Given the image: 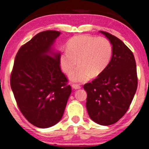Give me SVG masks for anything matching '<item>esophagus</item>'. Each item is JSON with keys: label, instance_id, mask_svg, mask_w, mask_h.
<instances>
[{"label": "esophagus", "instance_id": "obj_1", "mask_svg": "<svg viewBox=\"0 0 149 149\" xmlns=\"http://www.w3.org/2000/svg\"><path fill=\"white\" fill-rule=\"evenodd\" d=\"M72 87L73 89H75V90H77V89H79V88H81V87L79 86V85H77V84H73V85H72Z\"/></svg>", "mask_w": 149, "mask_h": 149}]
</instances>
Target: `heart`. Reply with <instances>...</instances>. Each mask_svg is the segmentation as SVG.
I'll list each match as a JSON object with an SVG mask.
<instances>
[{
  "instance_id": "obj_1",
  "label": "heart",
  "mask_w": 149,
  "mask_h": 149,
  "mask_svg": "<svg viewBox=\"0 0 149 149\" xmlns=\"http://www.w3.org/2000/svg\"><path fill=\"white\" fill-rule=\"evenodd\" d=\"M112 54V45L107 38L77 35L70 40L67 49L61 53L59 64L63 71L69 74L77 63L79 67L70 75V79L81 83L102 74L108 67Z\"/></svg>"
}]
</instances>
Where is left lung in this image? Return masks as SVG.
Instances as JSON below:
<instances>
[{
  "label": "left lung",
  "instance_id": "left-lung-1",
  "mask_svg": "<svg viewBox=\"0 0 149 149\" xmlns=\"http://www.w3.org/2000/svg\"><path fill=\"white\" fill-rule=\"evenodd\" d=\"M113 48L108 67L96 79L84 85L86 108L91 120L101 125L114 124L129 109L138 87L136 63L132 51L119 38L100 31Z\"/></svg>",
  "mask_w": 149,
  "mask_h": 149
}]
</instances>
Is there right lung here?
Instances as JSON below:
<instances>
[{"label":"right lung","instance_id":"1","mask_svg":"<svg viewBox=\"0 0 149 149\" xmlns=\"http://www.w3.org/2000/svg\"><path fill=\"white\" fill-rule=\"evenodd\" d=\"M61 32H41L17 52L11 88L20 111L32 125L48 128L61 120L72 88L52 45Z\"/></svg>","mask_w":149,"mask_h":149}]
</instances>
